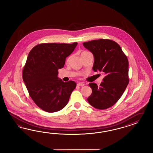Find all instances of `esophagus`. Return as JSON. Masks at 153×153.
Wrapping results in <instances>:
<instances>
[{"instance_id": "34e87169", "label": "esophagus", "mask_w": 153, "mask_h": 153, "mask_svg": "<svg viewBox=\"0 0 153 153\" xmlns=\"http://www.w3.org/2000/svg\"><path fill=\"white\" fill-rule=\"evenodd\" d=\"M77 86H83L85 85V84L82 83V82H79V83H77Z\"/></svg>"}]
</instances>
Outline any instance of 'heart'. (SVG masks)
<instances>
[{
	"label": "heart",
	"mask_w": 153,
	"mask_h": 153,
	"mask_svg": "<svg viewBox=\"0 0 153 153\" xmlns=\"http://www.w3.org/2000/svg\"><path fill=\"white\" fill-rule=\"evenodd\" d=\"M88 53V52H87V51H82V52L81 53V55H82V54H85V53Z\"/></svg>",
	"instance_id": "b5f03b06"
}]
</instances>
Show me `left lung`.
Returning a JSON list of instances; mask_svg holds the SVG:
<instances>
[{
  "instance_id": "1",
  "label": "left lung",
  "mask_w": 153,
  "mask_h": 153,
  "mask_svg": "<svg viewBox=\"0 0 153 153\" xmlns=\"http://www.w3.org/2000/svg\"><path fill=\"white\" fill-rule=\"evenodd\" d=\"M83 45L94 55V71L105 74L99 87L97 83H89L93 92L88 101L97 109H105L116 104L128 84V59L120 46L111 40H94L83 42Z\"/></svg>"
}]
</instances>
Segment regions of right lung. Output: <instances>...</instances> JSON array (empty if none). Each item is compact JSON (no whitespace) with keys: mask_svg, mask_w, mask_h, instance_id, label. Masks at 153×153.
Returning <instances> with one entry per match:
<instances>
[{"mask_svg":"<svg viewBox=\"0 0 153 153\" xmlns=\"http://www.w3.org/2000/svg\"><path fill=\"white\" fill-rule=\"evenodd\" d=\"M77 42L43 43L34 46L23 67L22 78L29 95L42 110L56 112L67 104L76 86L73 81L64 82L58 79V69L74 51Z\"/></svg>","mask_w":153,"mask_h":153,"instance_id":"right-lung-1","label":"right lung"}]
</instances>
